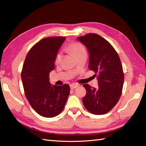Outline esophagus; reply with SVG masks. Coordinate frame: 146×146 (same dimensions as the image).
Returning a JSON list of instances; mask_svg holds the SVG:
<instances>
[{"mask_svg":"<svg viewBox=\"0 0 146 146\" xmlns=\"http://www.w3.org/2000/svg\"><path fill=\"white\" fill-rule=\"evenodd\" d=\"M78 86H79V84H76V83H73V84H72L70 85V88L73 89L76 88L78 87Z\"/></svg>","mask_w":146,"mask_h":146,"instance_id":"obj_1","label":"esophagus"}]
</instances>
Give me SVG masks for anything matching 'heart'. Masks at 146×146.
I'll use <instances>...</instances> for the list:
<instances>
[{"instance_id": "b5f03b06", "label": "heart", "mask_w": 146, "mask_h": 146, "mask_svg": "<svg viewBox=\"0 0 146 146\" xmlns=\"http://www.w3.org/2000/svg\"><path fill=\"white\" fill-rule=\"evenodd\" d=\"M67 49H68L70 52L76 56L79 55L83 53L86 52L85 47L83 46V44H81L80 42H73L68 44L67 46ZM62 58V52H58L55 56V64H58L60 63Z\"/></svg>"}]
</instances>
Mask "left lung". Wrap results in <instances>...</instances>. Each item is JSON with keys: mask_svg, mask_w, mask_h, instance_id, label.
Wrapping results in <instances>:
<instances>
[{"mask_svg": "<svg viewBox=\"0 0 146 146\" xmlns=\"http://www.w3.org/2000/svg\"><path fill=\"white\" fill-rule=\"evenodd\" d=\"M86 46L89 54V68L96 73L98 88L83 84L86 94L83 103L90 113L104 115L110 111L120 98L123 82L121 63L113 47L100 36L95 33L78 37Z\"/></svg>", "mask_w": 146, "mask_h": 146, "instance_id": "left-lung-1", "label": "left lung"}]
</instances>
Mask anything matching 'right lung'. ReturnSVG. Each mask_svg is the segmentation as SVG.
Returning <instances> with one entry per match:
<instances>
[{
    "mask_svg": "<svg viewBox=\"0 0 146 146\" xmlns=\"http://www.w3.org/2000/svg\"><path fill=\"white\" fill-rule=\"evenodd\" d=\"M65 37H50L33 46L26 57L21 72L24 91L30 106L46 118L56 117L64 109L70 94L68 84L52 86L49 73Z\"/></svg>",
    "mask_w": 146,
    "mask_h": 146,
    "instance_id": "right-lung-1",
    "label": "right lung"
}]
</instances>
